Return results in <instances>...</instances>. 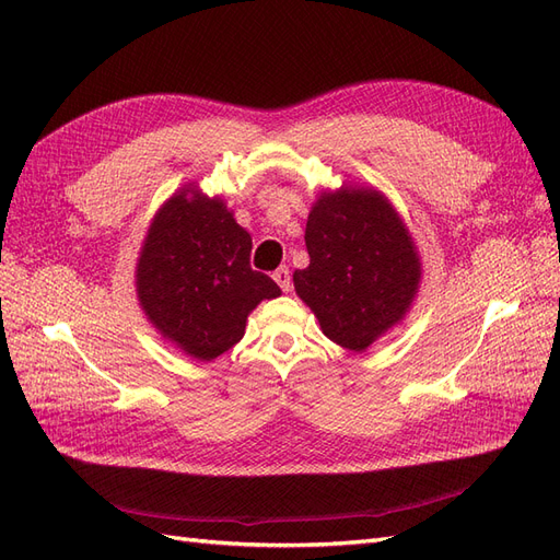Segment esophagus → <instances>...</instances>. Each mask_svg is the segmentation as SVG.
Returning <instances> with one entry per match:
<instances>
[{
	"mask_svg": "<svg viewBox=\"0 0 560 560\" xmlns=\"http://www.w3.org/2000/svg\"><path fill=\"white\" fill-rule=\"evenodd\" d=\"M273 280L280 284L282 292H292V276H290V268L280 266L276 273H273Z\"/></svg>",
	"mask_w": 560,
	"mask_h": 560,
	"instance_id": "esophagus-1",
	"label": "esophagus"
}]
</instances>
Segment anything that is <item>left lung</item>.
I'll return each instance as SVG.
<instances>
[{
	"label": "left lung",
	"instance_id": "left-lung-1",
	"mask_svg": "<svg viewBox=\"0 0 560 560\" xmlns=\"http://www.w3.org/2000/svg\"><path fill=\"white\" fill-rule=\"evenodd\" d=\"M311 264L294 290L329 341L364 352L409 315L422 264L409 226L374 186L317 194L306 222Z\"/></svg>",
	"mask_w": 560,
	"mask_h": 560
}]
</instances>
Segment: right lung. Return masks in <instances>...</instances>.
Instances as JSON below:
<instances>
[{"mask_svg":"<svg viewBox=\"0 0 560 560\" xmlns=\"http://www.w3.org/2000/svg\"><path fill=\"white\" fill-rule=\"evenodd\" d=\"M252 235L222 196L184 184L156 210L135 266L140 308L165 343L212 362L241 341L247 315L280 287L249 266Z\"/></svg>","mask_w":560,"mask_h":560,"instance_id":"1","label":"right lung"}]
</instances>
